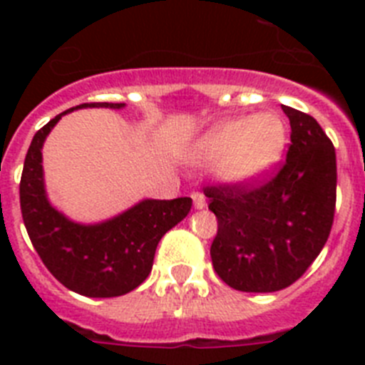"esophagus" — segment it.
<instances>
[{
  "label": "esophagus",
  "instance_id": "34e87169",
  "mask_svg": "<svg viewBox=\"0 0 365 365\" xmlns=\"http://www.w3.org/2000/svg\"><path fill=\"white\" fill-rule=\"evenodd\" d=\"M192 199H193V206H195L197 210H202V208H206V197L202 195L201 192H193Z\"/></svg>",
  "mask_w": 365,
  "mask_h": 365
}]
</instances>
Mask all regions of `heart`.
Here are the masks:
<instances>
[{
  "instance_id": "obj_1",
  "label": "heart",
  "mask_w": 365,
  "mask_h": 365,
  "mask_svg": "<svg viewBox=\"0 0 365 365\" xmlns=\"http://www.w3.org/2000/svg\"><path fill=\"white\" fill-rule=\"evenodd\" d=\"M285 122L276 113L215 122L192 148V163L210 166L217 163L222 180L248 185L274 170L285 151Z\"/></svg>"
}]
</instances>
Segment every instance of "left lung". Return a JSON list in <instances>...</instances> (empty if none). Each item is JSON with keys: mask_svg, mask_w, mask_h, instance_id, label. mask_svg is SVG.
<instances>
[{"mask_svg": "<svg viewBox=\"0 0 365 365\" xmlns=\"http://www.w3.org/2000/svg\"><path fill=\"white\" fill-rule=\"evenodd\" d=\"M291 120L285 163L267 179L205 188L217 217L212 263L235 291L292 285L322 252L336 205V153L322 125L282 106Z\"/></svg>", "mask_w": 365, "mask_h": 365, "instance_id": "1", "label": "left lung"}]
</instances>
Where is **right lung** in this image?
<instances>
[{"label": "right lung", "mask_w": 365, "mask_h": 365, "mask_svg": "<svg viewBox=\"0 0 365 365\" xmlns=\"http://www.w3.org/2000/svg\"><path fill=\"white\" fill-rule=\"evenodd\" d=\"M124 106L93 102L56 115L32 138L19 182V205L32 247L58 282L89 298H113L137 289L150 276L160 237L192 208L190 197L144 199L108 221L83 225L49 202L41 148L58 120L74 109H122Z\"/></svg>", "instance_id": "obj_1"}]
</instances>
